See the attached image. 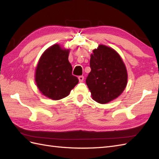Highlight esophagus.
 I'll list each match as a JSON object with an SVG mask.
<instances>
[{"label": "esophagus", "instance_id": "34e87169", "mask_svg": "<svg viewBox=\"0 0 159 159\" xmlns=\"http://www.w3.org/2000/svg\"><path fill=\"white\" fill-rule=\"evenodd\" d=\"M78 79H79V82H83V80H84V76H79V77H78Z\"/></svg>", "mask_w": 159, "mask_h": 159}]
</instances>
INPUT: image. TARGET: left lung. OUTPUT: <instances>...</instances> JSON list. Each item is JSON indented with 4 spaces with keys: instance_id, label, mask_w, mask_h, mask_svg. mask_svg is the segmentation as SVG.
I'll return each instance as SVG.
<instances>
[{
    "instance_id": "8db88e82",
    "label": "left lung",
    "mask_w": 159,
    "mask_h": 159,
    "mask_svg": "<svg viewBox=\"0 0 159 159\" xmlns=\"http://www.w3.org/2000/svg\"><path fill=\"white\" fill-rule=\"evenodd\" d=\"M93 52L86 84L92 98L97 102L105 104L117 98L126 88V66L118 53L109 47L100 45Z\"/></svg>"
}]
</instances>
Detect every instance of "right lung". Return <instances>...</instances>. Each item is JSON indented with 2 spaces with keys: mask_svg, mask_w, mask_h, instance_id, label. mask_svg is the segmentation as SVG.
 <instances>
[{
  "mask_svg": "<svg viewBox=\"0 0 159 159\" xmlns=\"http://www.w3.org/2000/svg\"><path fill=\"white\" fill-rule=\"evenodd\" d=\"M68 55L69 50L55 44L43 53L39 61L35 82L40 92L49 98H63L79 83L78 78L72 74Z\"/></svg>",
  "mask_w": 159,
  "mask_h": 159,
  "instance_id": "add662e5",
  "label": "right lung"
}]
</instances>
